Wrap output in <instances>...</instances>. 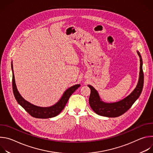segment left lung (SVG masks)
I'll return each mask as SVG.
<instances>
[{"label":"left lung","instance_id":"obj_1","mask_svg":"<svg viewBox=\"0 0 153 153\" xmlns=\"http://www.w3.org/2000/svg\"><path fill=\"white\" fill-rule=\"evenodd\" d=\"M137 52L140 57L139 78L136 88L129 96L117 102L106 103L101 100L97 91L93 86L88 85L91 90L89 98L90 105L92 110L98 115L108 117H119L126 112L140 96L143 86V62L140 53L138 51Z\"/></svg>","mask_w":153,"mask_h":153}]
</instances>
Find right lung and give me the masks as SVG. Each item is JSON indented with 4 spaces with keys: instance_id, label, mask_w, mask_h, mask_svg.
I'll return each instance as SVG.
<instances>
[{
    "instance_id": "add662e5",
    "label": "right lung",
    "mask_w": 153,
    "mask_h": 153,
    "mask_svg": "<svg viewBox=\"0 0 153 153\" xmlns=\"http://www.w3.org/2000/svg\"><path fill=\"white\" fill-rule=\"evenodd\" d=\"M11 68L13 70V90L14 97L18 103L21 106H22L25 109V110L27 111L32 117L35 118L48 119L55 117L59 114L60 112L63 110L65 106L66 105L70 96L80 86V84H77L68 88L64 92L63 96L59 100V102H57L55 105L50 107H40L31 104V103L25 100L21 96L16 87L13 72V63H11Z\"/></svg>"
}]
</instances>
